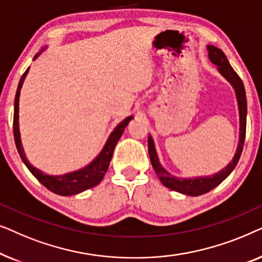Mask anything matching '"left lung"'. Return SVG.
<instances>
[{"label":"left lung","mask_w":262,"mask_h":262,"mask_svg":"<svg viewBox=\"0 0 262 262\" xmlns=\"http://www.w3.org/2000/svg\"><path fill=\"white\" fill-rule=\"evenodd\" d=\"M207 51H209V59L211 63L217 66V69L220 74L227 80L231 87L234 88L236 100H237V107H238V116H239V134H238V143L237 148H236V152L230 162L228 163L227 167L218 171L216 174L207 175V177H194V178H180L175 177L171 173H169L166 168H163L162 164L160 163V159L157 156V151L155 148V143L151 135L148 137V149H149V156L150 161H151L152 168L155 173L159 177L160 181L162 182L163 186L167 188H170L171 191L182 193V194L191 195V196H198L205 193L210 192L211 189L217 187L222 181L227 179L232 170L235 169L236 164H237L239 157H241L243 144H245L246 138V121H247V99H246V91L245 85L238 75L235 73L232 69L230 63L224 55V52L221 49L216 48L213 45L206 46Z\"/></svg>","instance_id":"1"}]
</instances>
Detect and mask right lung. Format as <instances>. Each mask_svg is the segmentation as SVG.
I'll return each instance as SVG.
<instances>
[{"instance_id":"right-lung-1","label":"right lung","mask_w":262,"mask_h":262,"mask_svg":"<svg viewBox=\"0 0 262 262\" xmlns=\"http://www.w3.org/2000/svg\"><path fill=\"white\" fill-rule=\"evenodd\" d=\"M48 46H44L37 55L34 56L33 60L38 58L41 55L42 51H45ZM28 70L30 68H27V70L25 71V74L21 77L17 85V91L15 95V100H14V121H13V131H14V139H15L16 149L19 151V155L23 160V162L26 164L28 170L37 178V180L40 182L41 185H44L46 188L50 191L56 193V194L69 196L75 195L78 193L87 191L89 188L95 187L96 185H99L101 180L105 177L107 169H108L110 162L112 160L114 148H116L118 141H119L121 135L125 130V127L127 126V124L130 123L131 119H134V117L130 116L119 123L116 126V128L112 131V134L108 136L107 141L101 149V151L98 154V156L95 157L92 162H89L87 166H84L81 169L69 171V173L62 174V175H49L44 173V171L38 169L32 166L30 161L27 160L26 155H25L23 142H21V136H20V128H19V99H20V91L23 88L24 81L26 78Z\"/></svg>"}]
</instances>
